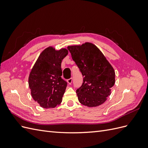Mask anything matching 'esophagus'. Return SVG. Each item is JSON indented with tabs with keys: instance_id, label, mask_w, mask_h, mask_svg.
Wrapping results in <instances>:
<instances>
[{
	"instance_id": "esophagus-1",
	"label": "esophagus",
	"mask_w": 148,
	"mask_h": 148,
	"mask_svg": "<svg viewBox=\"0 0 148 148\" xmlns=\"http://www.w3.org/2000/svg\"><path fill=\"white\" fill-rule=\"evenodd\" d=\"M66 82H67V83H68L69 84H71V83H72V78H70V79H68L66 80Z\"/></svg>"
}]
</instances>
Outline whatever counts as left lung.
<instances>
[{"instance_id": "left-lung-1", "label": "left lung", "mask_w": 148, "mask_h": 148, "mask_svg": "<svg viewBox=\"0 0 148 148\" xmlns=\"http://www.w3.org/2000/svg\"><path fill=\"white\" fill-rule=\"evenodd\" d=\"M81 71L83 83L77 95L82 104L89 107L102 104L115 82L114 69L99 48L91 42L67 47Z\"/></svg>"}]
</instances>
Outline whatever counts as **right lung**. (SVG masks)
<instances>
[{
    "label": "right lung",
    "instance_id": "add662e5",
    "mask_svg": "<svg viewBox=\"0 0 148 148\" xmlns=\"http://www.w3.org/2000/svg\"><path fill=\"white\" fill-rule=\"evenodd\" d=\"M69 51L49 46L40 53L31 70L29 88L33 99L42 108H54L62 101L67 83L62 78V61Z\"/></svg>",
    "mask_w": 148,
    "mask_h": 148
}]
</instances>
